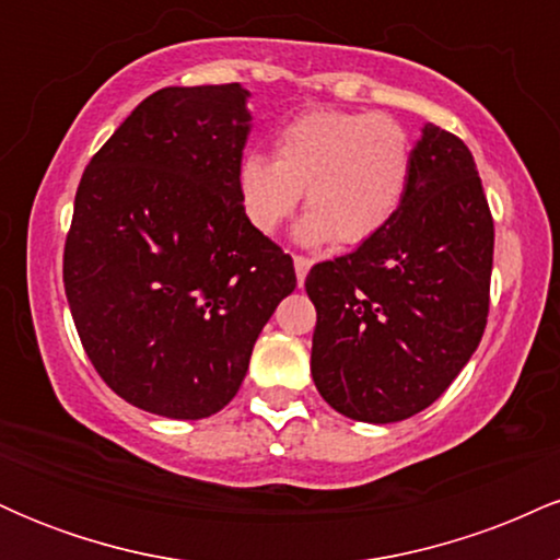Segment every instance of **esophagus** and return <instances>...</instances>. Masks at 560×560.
I'll use <instances>...</instances> for the list:
<instances>
[{
  "label": "esophagus",
  "mask_w": 560,
  "mask_h": 560,
  "mask_svg": "<svg viewBox=\"0 0 560 560\" xmlns=\"http://www.w3.org/2000/svg\"><path fill=\"white\" fill-rule=\"evenodd\" d=\"M311 266H313L311 258H305V255H294V273H298L300 284H305L307 271H311Z\"/></svg>",
  "instance_id": "obj_1"
}]
</instances>
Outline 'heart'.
Returning <instances> with one entry per match:
<instances>
[{"mask_svg": "<svg viewBox=\"0 0 560 560\" xmlns=\"http://www.w3.org/2000/svg\"><path fill=\"white\" fill-rule=\"evenodd\" d=\"M413 171V139L392 115L313 110L276 137V158L247 152L236 191L247 221L273 234L305 191V242H369L395 218Z\"/></svg>", "mask_w": 560, "mask_h": 560, "instance_id": "obj_1", "label": "heart"}]
</instances>
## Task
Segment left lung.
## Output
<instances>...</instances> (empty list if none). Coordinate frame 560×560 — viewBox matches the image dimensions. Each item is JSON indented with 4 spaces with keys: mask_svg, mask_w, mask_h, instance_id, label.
<instances>
[{
    "mask_svg": "<svg viewBox=\"0 0 560 560\" xmlns=\"http://www.w3.org/2000/svg\"><path fill=\"white\" fill-rule=\"evenodd\" d=\"M494 223L471 152L423 126L392 221L311 268V374L355 421L392 423L429 408L479 347L490 313Z\"/></svg>",
    "mask_w": 560,
    "mask_h": 560,
    "instance_id": "1",
    "label": "left lung"
}]
</instances>
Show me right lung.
I'll use <instances>...</instances> for the list:
<instances>
[{
    "label": "right lung",
    "mask_w": 560,
    "mask_h": 560,
    "mask_svg": "<svg viewBox=\"0 0 560 560\" xmlns=\"http://www.w3.org/2000/svg\"><path fill=\"white\" fill-rule=\"evenodd\" d=\"M240 83L150 94L83 171L62 253L75 331L102 382L168 419L240 392L294 262L244 215Z\"/></svg>",
    "instance_id": "add662e5"
}]
</instances>
